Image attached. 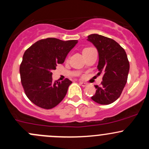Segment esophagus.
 <instances>
[{
    "label": "esophagus",
    "instance_id": "esophagus-1",
    "mask_svg": "<svg viewBox=\"0 0 149 149\" xmlns=\"http://www.w3.org/2000/svg\"><path fill=\"white\" fill-rule=\"evenodd\" d=\"M79 84H80L81 86H84V87L88 85V84L85 83V82H83V81H80V82H79Z\"/></svg>",
    "mask_w": 149,
    "mask_h": 149
}]
</instances>
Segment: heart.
Wrapping results in <instances>:
<instances>
[{
  "label": "heart",
  "mask_w": 149,
  "mask_h": 149,
  "mask_svg": "<svg viewBox=\"0 0 149 149\" xmlns=\"http://www.w3.org/2000/svg\"><path fill=\"white\" fill-rule=\"evenodd\" d=\"M85 49H87V48H85Z\"/></svg>",
  "instance_id": "b5f03b06"
}]
</instances>
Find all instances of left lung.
Listing matches in <instances>:
<instances>
[{"instance_id":"obj_1","label":"left lung","mask_w":149,"mask_h":149,"mask_svg":"<svg viewBox=\"0 0 149 149\" xmlns=\"http://www.w3.org/2000/svg\"><path fill=\"white\" fill-rule=\"evenodd\" d=\"M87 40L98 51V74H104L102 85L95 86L97 90L91 100L100 104H109L119 98L127 82L130 69L127 55L112 39L92 34Z\"/></svg>"}]
</instances>
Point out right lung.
<instances>
[{
    "instance_id": "right-lung-1",
    "label": "right lung",
    "mask_w": 149,
    "mask_h": 149,
    "mask_svg": "<svg viewBox=\"0 0 149 149\" xmlns=\"http://www.w3.org/2000/svg\"><path fill=\"white\" fill-rule=\"evenodd\" d=\"M77 43L78 40L47 38L39 40L25 51L19 72L25 94L31 102L49 109L63 100L72 81L68 79L53 81L52 70L63 63Z\"/></svg>"
}]
</instances>
